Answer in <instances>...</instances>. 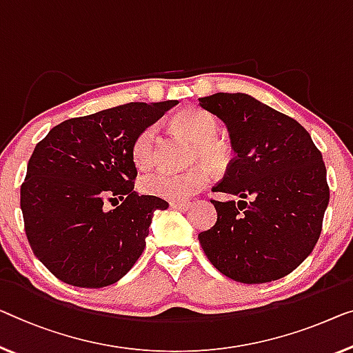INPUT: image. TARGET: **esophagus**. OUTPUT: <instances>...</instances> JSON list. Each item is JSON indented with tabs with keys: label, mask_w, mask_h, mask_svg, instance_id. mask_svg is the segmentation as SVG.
Segmentation results:
<instances>
[{
	"label": "esophagus",
	"mask_w": 353,
	"mask_h": 353,
	"mask_svg": "<svg viewBox=\"0 0 353 353\" xmlns=\"http://www.w3.org/2000/svg\"><path fill=\"white\" fill-rule=\"evenodd\" d=\"M170 206L174 210H187L192 206V203L190 201H171Z\"/></svg>",
	"instance_id": "obj_1"
}]
</instances>
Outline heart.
Segmentation results:
<instances>
[{
	"instance_id": "obj_1",
	"label": "heart",
	"mask_w": 353,
	"mask_h": 353,
	"mask_svg": "<svg viewBox=\"0 0 353 353\" xmlns=\"http://www.w3.org/2000/svg\"><path fill=\"white\" fill-rule=\"evenodd\" d=\"M174 126L179 133L194 143L192 161H203L212 170H223L230 161V149L215 138L219 134V123L214 115L201 109H187L176 115ZM131 157L134 165L145 170L157 160V126H147L136 136L131 145ZM209 182L206 168L196 166L183 172L152 171L141 176L139 190L170 199V201H185L194 193L203 190Z\"/></svg>"
}]
</instances>
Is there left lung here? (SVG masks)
<instances>
[{
  "instance_id": "left-lung-1",
  "label": "left lung",
  "mask_w": 353,
  "mask_h": 353,
  "mask_svg": "<svg viewBox=\"0 0 353 353\" xmlns=\"http://www.w3.org/2000/svg\"><path fill=\"white\" fill-rule=\"evenodd\" d=\"M199 106L227 125L236 154L212 190L241 198L210 199L217 222L198 234L204 254L236 282L290 274L322 231L330 201L322 154L296 120L245 93H215Z\"/></svg>"
}]
</instances>
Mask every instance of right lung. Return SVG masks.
Instances as JSON below:
<instances>
[{
    "instance_id": "obj_1",
    "label": "right lung",
    "mask_w": 353,
    "mask_h": 353,
    "mask_svg": "<svg viewBox=\"0 0 353 353\" xmlns=\"http://www.w3.org/2000/svg\"><path fill=\"white\" fill-rule=\"evenodd\" d=\"M177 103H128L65 120L36 144L20 208L31 250L61 282L108 287L138 261L154 212L170 204L134 192L131 145Z\"/></svg>"
}]
</instances>
